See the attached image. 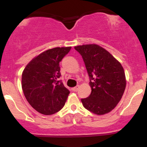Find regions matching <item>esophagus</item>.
<instances>
[{"label": "esophagus", "instance_id": "1", "mask_svg": "<svg viewBox=\"0 0 147 147\" xmlns=\"http://www.w3.org/2000/svg\"><path fill=\"white\" fill-rule=\"evenodd\" d=\"M79 88H80V85H77L76 87H73L72 90V91H74V92H78V90H79Z\"/></svg>", "mask_w": 147, "mask_h": 147}]
</instances>
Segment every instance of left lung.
Listing matches in <instances>:
<instances>
[{
  "label": "left lung",
  "mask_w": 147,
  "mask_h": 147,
  "mask_svg": "<svg viewBox=\"0 0 147 147\" xmlns=\"http://www.w3.org/2000/svg\"><path fill=\"white\" fill-rule=\"evenodd\" d=\"M75 49L82 56L92 88L90 96L81 99L83 106L97 115L111 112L125 90L122 66L109 52L95 44L76 46Z\"/></svg>",
  "instance_id": "obj_1"
}]
</instances>
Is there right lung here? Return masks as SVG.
I'll return each mask as SVG.
<instances>
[{"mask_svg": "<svg viewBox=\"0 0 147 147\" xmlns=\"http://www.w3.org/2000/svg\"><path fill=\"white\" fill-rule=\"evenodd\" d=\"M71 47H55L32 59L22 74V88L27 101L36 111L45 115L59 112L69 94L62 80L60 62Z\"/></svg>", "mask_w": 147, "mask_h": 147, "instance_id": "right-lung-1", "label": "right lung"}]
</instances>
